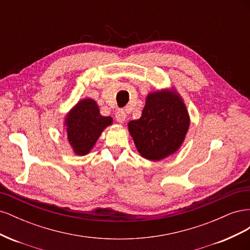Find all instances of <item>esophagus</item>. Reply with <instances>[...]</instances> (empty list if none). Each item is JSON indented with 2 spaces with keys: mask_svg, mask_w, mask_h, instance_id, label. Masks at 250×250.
Wrapping results in <instances>:
<instances>
[{
  "mask_svg": "<svg viewBox=\"0 0 250 250\" xmlns=\"http://www.w3.org/2000/svg\"><path fill=\"white\" fill-rule=\"evenodd\" d=\"M116 120H117V122H119V123H124V121L126 120L125 111L122 110V109H119L116 112Z\"/></svg>",
  "mask_w": 250,
  "mask_h": 250,
  "instance_id": "1",
  "label": "esophagus"
}]
</instances>
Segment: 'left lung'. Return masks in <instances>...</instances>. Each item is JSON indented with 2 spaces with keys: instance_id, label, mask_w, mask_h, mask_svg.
Segmentation results:
<instances>
[{
  "instance_id": "1",
  "label": "left lung",
  "mask_w": 250,
  "mask_h": 250,
  "mask_svg": "<svg viewBox=\"0 0 250 250\" xmlns=\"http://www.w3.org/2000/svg\"><path fill=\"white\" fill-rule=\"evenodd\" d=\"M188 126L190 119L185 103L168 90L149 94L142 117L128 123L135 147L150 161H160L175 152Z\"/></svg>"
}]
</instances>
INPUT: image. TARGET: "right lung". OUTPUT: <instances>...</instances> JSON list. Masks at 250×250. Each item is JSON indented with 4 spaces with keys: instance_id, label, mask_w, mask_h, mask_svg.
I'll list each match as a JSON object with an SVG mask.
<instances>
[{
    "instance_id": "obj_1",
    "label": "right lung",
    "mask_w": 250,
    "mask_h": 250,
    "mask_svg": "<svg viewBox=\"0 0 250 250\" xmlns=\"http://www.w3.org/2000/svg\"><path fill=\"white\" fill-rule=\"evenodd\" d=\"M111 123L110 117L100 115L99 107L94 100L84 99L78 102L65 120L67 140L74 148L75 153L78 155L87 154L104 128Z\"/></svg>"
}]
</instances>
